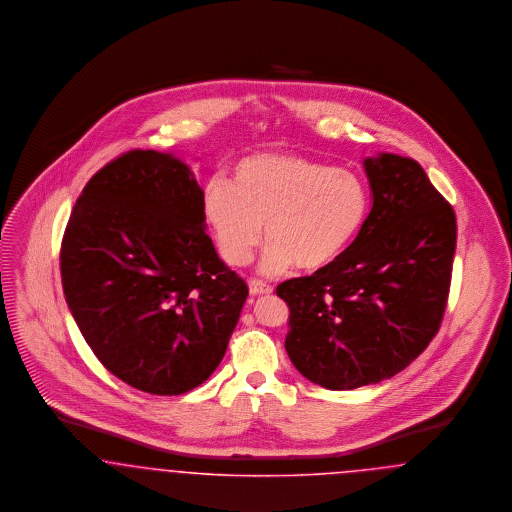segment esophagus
Instances as JSON below:
<instances>
[{"label": "esophagus", "instance_id": "1", "mask_svg": "<svg viewBox=\"0 0 512 512\" xmlns=\"http://www.w3.org/2000/svg\"><path fill=\"white\" fill-rule=\"evenodd\" d=\"M248 290H250V294L252 296H260V294H271L273 289L266 285L264 281H260V279H252L250 283H248Z\"/></svg>", "mask_w": 512, "mask_h": 512}]
</instances>
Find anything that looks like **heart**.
<instances>
[{"mask_svg":"<svg viewBox=\"0 0 512 512\" xmlns=\"http://www.w3.org/2000/svg\"><path fill=\"white\" fill-rule=\"evenodd\" d=\"M367 191L356 172L306 156L258 153L239 160L227 183L212 181L204 214L223 260L246 266L262 245V271L329 266L352 243L365 218Z\"/></svg>","mask_w":512,"mask_h":512,"instance_id":"obj_1","label":"heart"}]
</instances>
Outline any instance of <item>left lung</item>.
I'll use <instances>...</instances> for the list:
<instances>
[{
    "label": "left lung",
    "mask_w": 512,
    "mask_h": 512,
    "mask_svg": "<svg viewBox=\"0 0 512 512\" xmlns=\"http://www.w3.org/2000/svg\"><path fill=\"white\" fill-rule=\"evenodd\" d=\"M373 206L354 243L310 277L289 279L285 348L292 365L329 390L394 377L423 354L444 317L457 222L419 162L363 160Z\"/></svg>",
    "instance_id": "obj_1"
}]
</instances>
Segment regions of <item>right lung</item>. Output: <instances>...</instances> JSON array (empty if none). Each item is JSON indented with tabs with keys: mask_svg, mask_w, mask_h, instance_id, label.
Masks as SVG:
<instances>
[{
	"mask_svg": "<svg viewBox=\"0 0 512 512\" xmlns=\"http://www.w3.org/2000/svg\"><path fill=\"white\" fill-rule=\"evenodd\" d=\"M204 193L172 153L135 149L84 187L61 277L89 348L137 390L178 396L220 365L248 287L204 233Z\"/></svg>",
	"mask_w": 512,
	"mask_h": 512,
	"instance_id": "right-lung-1",
	"label": "right lung"
}]
</instances>
